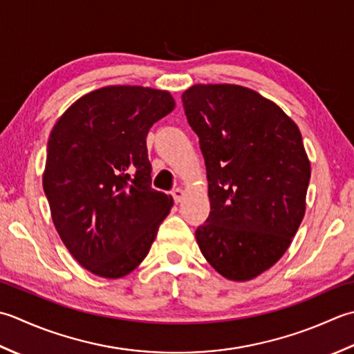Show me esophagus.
<instances>
[{"label": "esophagus", "mask_w": 354, "mask_h": 354, "mask_svg": "<svg viewBox=\"0 0 354 354\" xmlns=\"http://www.w3.org/2000/svg\"><path fill=\"white\" fill-rule=\"evenodd\" d=\"M171 194H172V198H174L176 203H180V201H182L183 197H185V191L180 189V187H176V189H172Z\"/></svg>", "instance_id": "34e87169"}]
</instances>
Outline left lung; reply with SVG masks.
I'll list each match as a JSON object with an SVG mask.
<instances>
[{
  "label": "left lung",
  "instance_id": "8db88e82",
  "mask_svg": "<svg viewBox=\"0 0 354 354\" xmlns=\"http://www.w3.org/2000/svg\"><path fill=\"white\" fill-rule=\"evenodd\" d=\"M205 157L211 212L196 230L220 275L248 281L270 269L304 218L310 162L297 124L257 91L194 85L182 95Z\"/></svg>",
  "mask_w": 354,
  "mask_h": 354
}]
</instances>
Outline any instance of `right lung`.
Returning <instances> with one entry per match:
<instances>
[{"mask_svg": "<svg viewBox=\"0 0 354 354\" xmlns=\"http://www.w3.org/2000/svg\"><path fill=\"white\" fill-rule=\"evenodd\" d=\"M168 91L104 86L56 122L42 186L55 227L97 277L128 275L148 255L172 197L151 187L147 136L174 110Z\"/></svg>", "mask_w": 354, "mask_h": 354, "instance_id": "right-lung-1", "label": "right lung"}]
</instances>
